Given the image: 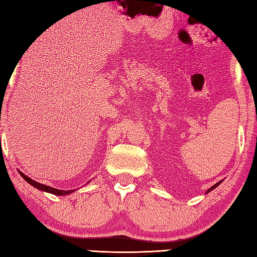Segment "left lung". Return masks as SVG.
I'll list each match as a JSON object with an SVG mask.
<instances>
[{
	"label": "left lung",
	"mask_w": 257,
	"mask_h": 257,
	"mask_svg": "<svg viewBox=\"0 0 257 257\" xmlns=\"http://www.w3.org/2000/svg\"><path fill=\"white\" fill-rule=\"evenodd\" d=\"M221 182H222V181H220V182H217V183H216V184H214V185H213V187H211V188H210V189H209V190H207V192H210V191H212V190H213V189H215V188H216V187H217V185H219V184H220V183H221Z\"/></svg>",
	"instance_id": "left-lung-1"
}]
</instances>
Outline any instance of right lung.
<instances>
[{"label":"right lung","instance_id":"add662e5","mask_svg":"<svg viewBox=\"0 0 257 257\" xmlns=\"http://www.w3.org/2000/svg\"><path fill=\"white\" fill-rule=\"evenodd\" d=\"M20 174L22 176V178H23L25 181L29 182L31 185H33V187L37 188L38 190H42V191H45V192H50L52 194H56V195H66V194H69L72 193L74 190H69V191H64V190H58V189H54L52 187H48V185H44V184H41L38 183L36 181H34V180H32L31 178H29L27 176H25L24 173L20 172Z\"/></svg>","mask_w":257,"mask_h":257}]
</instances>
